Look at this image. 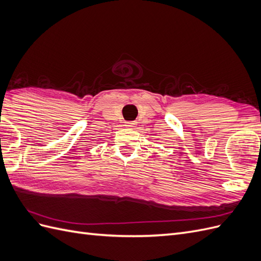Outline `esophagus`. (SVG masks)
Listing matches in <instances>:
<instances>
[{"mask_svg": "<svg viewBox=\"0 0 261 261\" xmlns=\"http://www.w3.org/2000/svg\"><path fill=\"white\" fill-rule=\"evenodd\" d=\"M125 126H127V127H136V122H126Z\"/></svg>", "mask_w": 261, "mask_h": 261, "instance_id": "34e87169", "label": "esophagus"}]
</instances>
